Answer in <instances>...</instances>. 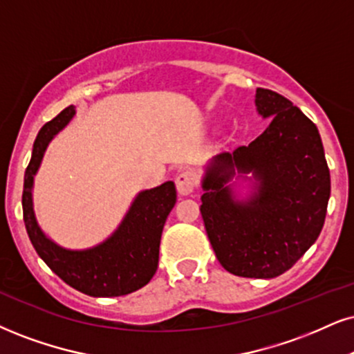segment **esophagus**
Returning <instances> with one entry per match:
<instances>
[{
  "label": "esophagus",
  "instance_id": "esophagus-1",
  "mask_svg": "<svg viewBox=\"0 0 354 354\" xmlns=\"http://www.w3.org/2000/svg\"><path fill=\"white\" fill-rule=\"evenodd\" d=\"M176 185L177 190L180 195H190L192 192L195 190V185H197V178L189 170H184L176 177Z\"/></svg>",
  "mask_w": 354,
  "mask_h": 354
}]
</instances>
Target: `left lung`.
<instances>
[{
	"instance_id": "obj_1",
	"label": "left lung",
	"mask_w": 354,
	"mask_h": 354,
	"mask_svg": "<svg viewBox=\"0 0 354 354\" xmlns=\"http://www.w3.org/2000/svg\"><path fill=\"white\" fill-rule=\"evenodd\" d=\"M256 110L270 123L248 146L213 157L202 178L200 212L220 264L234 276L272 279L317 241L330 198V170L317 126L290 100L256 90ZM252 173L250 198L227 182Z\"/></svg>"
}]
</instances>
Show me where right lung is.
<instances>
[{
    "instance_id": "right-lung-1",
    "label": "right lung",
    "mask_w": 354,
    "mask_h": 354,
    "mask_svg": "<svg viewBox=\"0 0 354 354\" xmlns=\"http://www.w3.org/2000/svg\"><path fill=\"white\" fill-rule=\"evenodd\" d=\"M75 106L65 108L39 131L30 162L24 174L23 215L30 243L41 259L73 289L91 297H120L141 289L159 264V244L165 220L177 200L172 180L142 190L131 203L120 226L103 243L86 250H67L44 233L32 203L34 177L47 146L75 116Z\"/></svg>"
}]
</instances>
